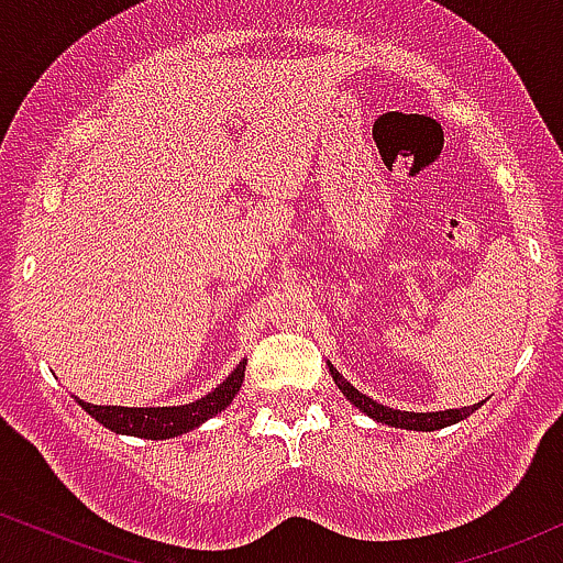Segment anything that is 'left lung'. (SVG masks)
<instances>
[{"mask_svg":"<svg viewBox=\"0 0 563 563\" xmlns=\"http://www.w3.org/2000/svg\"><path fill=\"white\" fill-rule=\"evenodd\" d=\"M327 366H330V375H332L334 385L343 390L345 399H349L353 407L358 409V412H364L366 418H372L377 422H385V426H390V428H404V431H426V433L439 431V428L454 426V422L471 418V415L484 404V401H478V404H473V407L441 409V412H404V409L385 407V404H377L375 399H369V396L362 394V390L353 388V385L345 380V377L340 375V372L334 369L330 362H327Z\"/></svg>","mask_w":563,"mask_h":563,"instance_id":"8db88e82","label":"left lung"}]
</instances>
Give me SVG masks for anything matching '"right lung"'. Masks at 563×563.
Returning a JSON list of instances; mask_svg holds the SVG:
<instances>
[{
	"label": "right lung",
	"mask_w": 563,
	"mask_h": 563,
	"mask_svg": "<svg viewBox=\"0 0 563 563\" xmlns=\"http://www.w3.org/2000/svg\"><path fill=\"white\" fill-rule=\"evenodd\" d=\"M244 369H247V358L239 362L236 369H233L218 388L210 390L207 396H201L197 401L180 404V407H109V404H106V407H98V404L77 399V396H74V399H77V404L87 415H92L100 426L109 428L113 433L164 441L194 431L201 422H207L214 418V415L223 412V409L233 401V396L242 390Z\"/></svg>",
	"instance_id": "right-lung-1"
}]
</instances>
